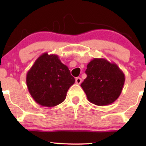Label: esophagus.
Listing matches in <instances>:
<instances>
[{
    "label": "esophagus",
    "instance_id": "34e87169",
    "mask_svg": "<svg viewBox=\"0 0 146 146\" xmlns=\"http://www.w3.org/2000/svg\"><path fill=\"white\" fill-rule=\"evenodd\" d=\"M82 81V78H77L76 79H75V82H76V84H81Z\"/></svg>",
    "mask_w": 146,
    "mask_h": 146
}]
</instances>
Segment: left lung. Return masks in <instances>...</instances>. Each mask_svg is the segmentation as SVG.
Masks as SVG:
<instances>
[{"label": "left lung", "mask_w": 146, "mask_h": 146, "mask_svg": "<svg viewBox=\"0 0 146 146\" xmlns=\"http://www.w3.org/2000/svg\"><path fill=\"white\" fill-rule=\"evenodd\" d=\"M86 78L81 86L87 99L97 106H107L119 97L125 82L123 71L115 63L94 58L87 65Z\"/></svg>", "instance_id": "left-lung-1"}]
</instances>
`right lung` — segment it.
Listing matches in <instances>:
<instances>
[{"instance_id":"1","label":"right lung","mask_w":146,"mask_h":146,"mask_svg":"<svg viewBox=\"0 0 146 146\" xmlns=\"http://www.w3.org/2000/svg\"><path fill=\"white\" fill-rule=\"evenodd\" d=\"M26 82L36 103L53 107L64 101L68 88L75 83V78L58 55L44 53L28 71Z\"/></svg>"}]
</instances>
